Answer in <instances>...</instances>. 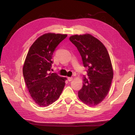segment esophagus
Listing matches in <instances>:
<instances>
[{
	"mask_svg": "<svg viewBox=\"0 0 135 135\" xmlns=\"http://www.w3.org/2000/svg\"><path fill=\"white\" fill-rule=\"evenodd\" d=\"M68 79L69 81H71L73 80V77H68Z\"/></svg>",
	"mask_w": 135,
	"mask_h": 135,
	"instance_id": "obj_1",
	"label": "esophagus"
}]
</instances>
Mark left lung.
Returning a JSON list of instances; mask_svg holds the SVG:
<instances>
[{
	"label": "left lung",
	"instance_id": "1",
	"mask_svg": "<svg viewBox=\"0 0 135 135\" xmlns=\"http://www.w3.org/2000/svg\"><path fill=\"white\" fill-rule=\"evenodd\" d=\"M69 39L79 50L84 66L88 68V77L84 76L83 86L78 95L88 105H97L108 94L113 78L109 53L99 40L89 34L74 35Z\"/></svg>",
	"mask_w": 135,
	"mask_h": 135
}]
</instances>
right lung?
Segmentation results:
<instances>
[{
	"label": "right lung",
	"instance_id": "add662e5",
	"mask_svg": "<svg viewBox=\"0 0 135 135\" xmlns=\"http://www.w3.org/2000/svg\"><path fill=\"white\" fill-rule=\"evenodd\" d=\"M66 35L47 33L33 43L26 55L23 75L35 103L48 106L58 99L65 85V78L51 72L52 54Z\"/></svg>",
	"mask_w": 135,
	"mask_h": 135
}]
</instances>
